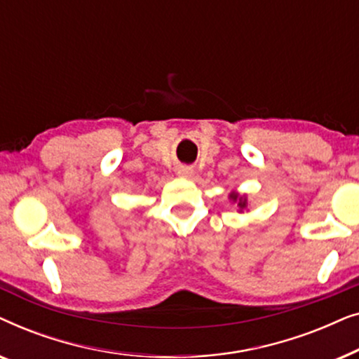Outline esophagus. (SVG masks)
<instances>
[{
    "label": "esophagus",
    "mask_w": 359,
    "mask_h": 359,
    "mask_svg": "<svg viewBox=\"0 0 359 359\" xmlns=\"http://www.w3.org/2000/svg\"><path fill=\"white\" fill-rule=\"evenodd\" d=\"M178 175L183 176V178H189V176L193 175V170H191L189 166H180V168H178Z\"/></svg>",
    "instance_id": "obj_1"
}]
</instances>
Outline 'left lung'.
<instances>
[{
  "mask_svg": "<svg viewBox=\"0 0 359 359\" xmlns=\"http://www.w3.org/2000/svg\"><path fill=\"white\" fill-rule=\"evenodd\" d=\"M230 198H232L233 201H238V208H240V209L245 208V199H243V198H238L237 194H232V196H230Z\"/></svg>",
  "mask_w": 359,
  "mask_h": 359,
  "instance_id": "8db88e82",
  "label": "left lung"
}]
</instances>
